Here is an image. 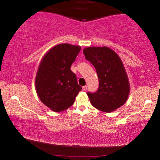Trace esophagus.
Segmentation results:
<instances>
[{"mask_svg":"<svg viewBox=\"0 0 160 160\" xmlns=\"http://www.w3.org/2000/svg\"><path fill=\"white\" fill-rule=\"evenodd\" d=\"M87 89H88V86H83L82 87V90L83 91H86L87 90Z\"/></svg>","mask_w":160,"mask_h":160,"instance_id":"obj_1","label":"esophagus"}]
</instances>
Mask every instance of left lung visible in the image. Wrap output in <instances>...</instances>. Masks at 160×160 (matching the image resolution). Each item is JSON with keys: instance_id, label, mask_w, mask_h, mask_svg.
<instances>
[{"instance_id": "obj_1", "label": "left lung", "mask_w": 160, "mask_h": 160, "mask_svg": "<svg viewBox=\"0 0 160 160\" xmlns=\"http://www.w3.org/2000/svg\"><path fill=\"white\" fill-rule=\"evenodd\" d=\"M84 55L95 68L99 88L95 92H88L92 105L102 112L109 113L125 104L130 85L121 58L107 47L84 48Z\"/></svg>"}]
</instances>
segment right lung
Instances as JSON below:
<instances>
[{"instance_id": "1", "label": "right lung", "mask_w": 160, "mask_h": 160, "mask_svg": "<svg viewBox=\"0 0 160 160\" xmlns=\"http://www.w3.org/2000/svg\"><path fill=\"white\" fill-rule=\"evenodd\" d=\"M81 47L61 44L51 48L38 68L35 87L43 104L53 112L68 109L82 90L76 75L70 70Z\"/></svg>"}]
</instances>
